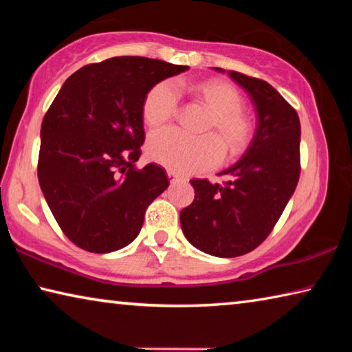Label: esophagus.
Instances as JSON below:
<instances>
[{"label":"esophagus","instance_id":"1","mask_svg":"<svg viewBox=\"0 0 352 352\" xmlns=\"http://www.w3.org/2000/svg\"><path fill=\"white\" fill-rule=\"evenodd\" d=\"M168 178H169V182L170 183H175L177 180H180V175L177 174V172H174V170H168Z\"/></svg>","mask_w":352,"mask_h":352}]
</instances>
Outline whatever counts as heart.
Instances as JSON below:
<instances>
[{
    "label": "heart",
    "mask_w": 352,
    "mask_h": 352,
    "mask_svg": "<svg viewBox=\"0 0 352 352\" xmlns=\"http://www.w3.org/2000/svg\"><path fill=\"white\" fill-rule=\"evenodd\" d=\"M195 93L212 119L208 132L216 135L190 136L169 127L153 132L147 141V155L155 163L170 170L192 174L216 168L223 158V146L231 155L242 152L250 141V124L242 113L243 100L233 85L222 80L204 82ZM180 96L174 82L163 80L152 87L142 100V119L147 126L158 127L175 116Z\"/></svg>",
    "instance_id": "obj_1"
}]
</instances>
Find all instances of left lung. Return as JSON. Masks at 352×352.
<instances>
[{
	"label": "left lung",
	"mask_w": 352,
	"mask_h": 352,
	"mask_svg": "<svg viewBox=\"0 0 352 352\" xmlns=\"http://www.w3.org/2000/svg\"><path fill=\"white\" fill-rule=\"evenodd\" d=\"M228 76L253 100L254 136L239 162L219 174L228 175L223 184L190 180L195 197L180 212L186 239L217 258L242 256L265 241L301 172V126L294 107L265 80L237 71H228Z\"/></svg>",
	"instance_id": "obj_1"
}]
</instances>
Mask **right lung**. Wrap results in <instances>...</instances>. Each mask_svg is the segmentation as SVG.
<instances>
[{
    "mask_svg": "<svg viewBox=\"0 0 352 352\" xmlns=\"http://www.w3.org/2000/svg\"><path fill=\"white\" fill-rule=\"evenodd\" d=\"M189 67L147 57H113L71 74L40 130L38 183L65 236L110 253L140 234L147 206L164 192L163 168L135 163L144 142L142 100L158 82Z\"/></svg>",
    "mask_w": 352,
    "mask_h": 352,
    "instance_id": "1",
    "label": "right lung"
}]
</instances>
